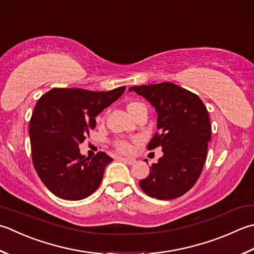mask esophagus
<instances>
[{
  "instance_id": "esophagus-1",
  "label": "esophagus",
  "mask_w": 254,
  "mask_h": 254,
  "mask_svg": "<svg viewBox=\"0 0 254 254\" xmlns=\"http://www.w3.org/2000/svg\"><path fill=\"white\" fill-rule=\"evenodd\" d=\"M121 160L124 162L128 164V165H133V164H135V158H132V157H122Z\"/></svg>"
}]
</instances>
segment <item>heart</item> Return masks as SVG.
<instances>
[{"instance_id":"b5f03b06","label":"heart","mask_w":254,"mask_h":254,"mask_svg":"<svg viewBox=\"0 0 254 254\" xmlns=\"http://www.w3.org/2000/svg\"><path fill=\"white\" fill-rule=\"evenodd\" d=\"M143 106L144 104L141 102H131L127 106V111L131 114V116H133V113L135 112L138 108H141ZM114 146H116L117 150L121 153H127L131 151V144L127 141H123V140L117 141L116 143H114Z\"/></svg>"}]
</instances>
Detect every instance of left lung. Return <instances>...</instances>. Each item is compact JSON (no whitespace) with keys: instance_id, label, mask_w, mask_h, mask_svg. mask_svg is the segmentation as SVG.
Here are the masks:
<instances>
[{"instance_id":"8db88e82","label":"left lung","mask_w":254,"mask_h":254,"mask_svg":"<svg viewBox=\"0 0 254 254\" xmlns=\"http://www.w3.org/2000/svg\"><path fill=\"white\" fill-rule=\"evenodd\" d=\"M150 101L157 112V128L147 150L158 146L163 156L140 181L142 190L152 198L171 200L195 185L205 165L211 138L207 108L197 94L175 83L162 82L128 89Z\"/></svg>"}]
</instances>
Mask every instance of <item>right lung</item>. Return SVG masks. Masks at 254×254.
Returning <instances> with one entry per match:
<instances>
[{
    "mask_svg": "<svg viewBox=\"0 0 254 254\" xmlns=\"http://www.w3.org/2000/svg\"><path fill=\"white\" fill-rule=\"evenodd\" d=\"M126 87L111 91L53 88L41 97L29 122L32 160L37 175L54 195L80 200L97 190L113 160L99 152L91 160L79 144L96 127V117L122 96Z\"/></svg>",
    "mask_w": 254,
    "mask_h": 254,
    "instance_id": "obj_1",
    "label": "right lung"
}]
</instances>
